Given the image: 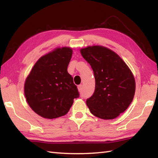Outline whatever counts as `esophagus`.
Here are the masks:
<instances>
[{
	"label": "esophagus",
	"mask_w": 158,
	"mask_h": 158,
	"mask_svg": "<svg viewBox=\"0 0 158 158\" xmlns=\"http://www.w3.org/2000/svg\"><path fill=\"white\" fill-rule=\"evenodd\" d=\"M77 88H78L79 92H81V91H82V89H83V85H78V87H77Z\"/></svg>",
	"instance_id": "34e87169"
}]
</instances>
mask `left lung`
Instances as JSON below:
<instances>
[{
  "mask_svg": "<svg viewBox=\"0 0 158 158\" xmlns=\"http://www.w3.org/2000/svg\"><path fill=\"white\" fill-rule=\"evenodd\" d=\"M95 77V90L86 100L94 115L113 119L123 113L135 93V79L123 60L105 47L89 46L80 50Z\"/></svg>",
  "mask_w": 158,
  "mask_h": 158,
  "instance_id": "obj_1",
  "label": "left lung"
}]
</instances>
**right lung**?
<instances>
[{
  "mask_svg": "<svg viewBox=\"0 0 158 158\" xmlns=\"http://www.w3.org/2000/svg\"><path fill=\"white\" fill-rule=\"evenodd\" d=\"M72 54L70 48L56 49L39 59L26 79V101L42 117L54 119L66 115L74 98H79L77 85L67 71Z\"/></svg>",
  "mask_w": 158,
  "mask_h": 158,
  "instance_id": "1",
  "label": "right lung"
}]
</instances>
